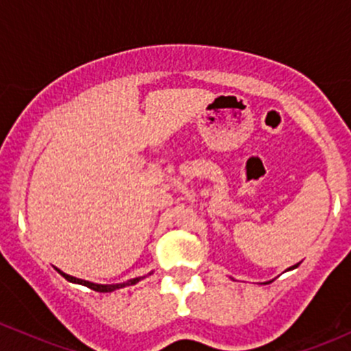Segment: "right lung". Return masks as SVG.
Wrapping results in <instances>:
<instances>
[{"mask_svg": "<svg viewBox=\"0 0 351 351\" xmlns=\"http://www.w3.org/2000/svg\"><path fill=\"white\" fill-rule=\"evenodd\" d=\"M58 271V269H57ZM58 274L64 276L65 279L70 282H77V284H82V286L88 287V289H94L97 291V293H112L114 289H119V287H124V286H131V284H136L138 281H141V278H136V279H131V281L126 282V284H112V286H102V284H94V282H88V281H84V279H77V278H72V276L65 274V272L58 271Z\"/></svg>", "mask_w": 351, "mask_h": 351, "instance_id": "1", "label": "right lung"}]
</instances>
